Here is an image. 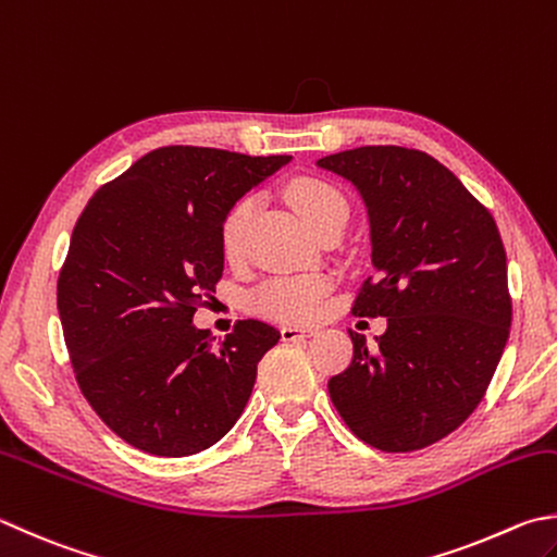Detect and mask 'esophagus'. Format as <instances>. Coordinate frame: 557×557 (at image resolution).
I'll use <instances>...</instances> for the list:
<instances>
[{"instance_id": "34e87169", "label": "esophagus", "mask_w": 557, "mask_h": 557, "mask_svg": "<svg viewBox=\"0 0 557 557\" xmlns=\"http://www.w3.org/2000/svg\"><path fill=\"white\" fill-rule=\"evenodd\" d=\"M318 334L314 327H296V324H288V327H281V339L283 342H296V339H306Z\"/></svg>"}]
</instances>
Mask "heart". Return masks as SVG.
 <instances>
[{"label":"heart","instance_id":"obj_1","mask_svg":"<svg viewBox=\"0 0 557 557\" xmlns=\"http://www.w3.org/2000/svg\"><path fill=\"white\" fill-rule=\"evenodd\" d=\"M290 206L306 220L314 235L330 227H344L349 220V203L337 186L318 176H298L286 188ZM255 196H243L227 208L220 223V251L227 261H239L247 251L249 225L255 218ZM332 288V278L324 274L276 276L249 293V310L281 322H308L320 312L322 298Z\"/></svg>","mask_w":557,"mask_h":557}]
</instances>
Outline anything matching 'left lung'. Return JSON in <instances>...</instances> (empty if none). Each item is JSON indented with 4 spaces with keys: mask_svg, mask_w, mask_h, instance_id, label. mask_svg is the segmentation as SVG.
I'll use <instances>...</instances> for the list:
<instances>
[{
    "mask_svg": "<svg viewBox=\"0 0 557 557\" xmlns=\"http://www.w3.org/2000/svg\"><path fill=\"white\" fill-rule=\"evenodd\" d=\"M369 208L375 276L351 312L387 318L361 334L330 397L351 432L385 454L442 442L473 414L509 339L507 251L495 218L422 150L366 145L318 160Z\"/></svg>",
    "mask_w": 557,
    "mask_h": 557,
    "instance_id": "obj_1",
    "label": "left lung"
}]
</instances>
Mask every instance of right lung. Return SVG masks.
Returning <instances> with one entry per match:
<instances>
[{"mask_svg": "<svg viewBox=\"0 0 557 557\" xmlns=\"http://www.w3.org/2000/svg\"><path fill=\"white\" fill-rule=\"evenodd\" d=\"M288 162L170 145L84 206L58 276V310L82 395L125 444L191 456L243 414L278 330L239 320L215 346L191 320L223 276L227 208Z\"/></svg>", "mask_w": 557, "mask_h": 557, "instance_id": "right-lung-1", "label": "right lung"}]
</instances>
